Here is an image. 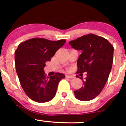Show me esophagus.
<instances>
[{"instance_id": "obj_1", "label": "esophagus", "mask_w": 126, "mask_h": 126, "mask_svg": "<svg viewBox=\"0 0 126 126\" xmlns=\"http://www.w3.org/2000/svg\"><path fill=\"white\" fill-rule=\"evenodd\" d=\"M66 78H69V79H73V78H75V76L73 75H67V76H66Z\"/></svg>"}]
</instances>
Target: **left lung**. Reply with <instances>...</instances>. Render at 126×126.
<instances>
[{
	"label": "left lung",
	"instance_id": "left-lung-1",
	"mask_svg": "<svg viewBox=\"0 0 126 126\" xmlns=\"http://www.w3.org/2000/svg\"><path fill=\"white\" fill-rule=\"evenodd\" d=\"M72 48L81 50L78 58L76 73L86 72L82 79L83 86L75 91V97L83 101L94 99L103 89L108 80L113 62L114 47L107 39L89 34L70 41Z\"/></svg>",
	"mask_w": 126,
	"mask_h": 126
}]
</instances>
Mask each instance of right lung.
<instances>
[{
	"label": "right lung",
	"instance_id": "right-lung-1",
	"mask_svg": "<svg viewBox=\"0 0 126 126\" xmlns=\"http://www.w3.org/2000/svg\"><path fill=\"white\" fill-rule=\"evenodd\" d=\"M65 43L66 40L33 38L19 44L15 51L16 70L22 88L32 100L46 102L54 97L59 82L65 76L56 73L48 77L44 68Z\"/></svg>",
	"mask_w": 126,
	"mask_h": 126
}]
</instances>
